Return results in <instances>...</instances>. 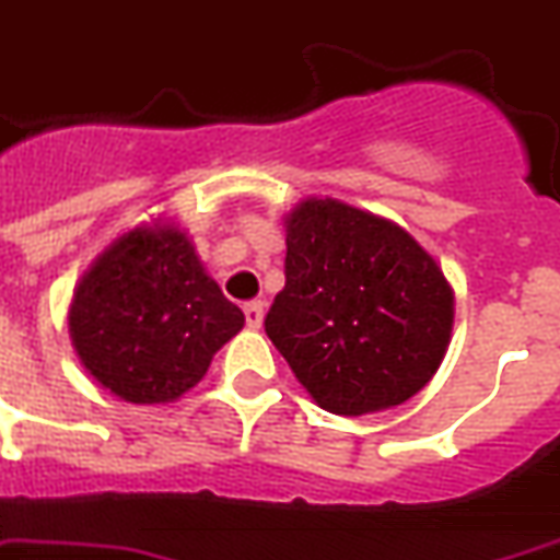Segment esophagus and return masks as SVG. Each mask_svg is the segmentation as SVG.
I'll return each instance as SVG.
<instances>
[{"mask_svg":"<svg viewBox=\"0 0 560 560\" xmlns=\"http://www.w3.org/2000/svg\"><path fill=\"white\" fill-rule=\"evenodd\" d=\"M244 319H247V327L258 330V327H261V322H265V302L244 304Z\"/></svg>","mask_w":560,"mask_h":560,"instance_id":"esophagus-1","label":"esophagus"}]
</instances>
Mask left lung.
Here are the masks:
<instances>
[{
	"mask_svg": "<svg viewBox=\"0 0 560 560\" xmlns=\"http://www.w3.org/2000/svg\"><path fill=\"white\" fill-rule=\"evenodd\" d=\"M284 290L265 330L319 408L342 417L402 406L452 339L443 270L388 218L334 198L288 215Z\"/></svg>",
	"mask_w": 560,
	"mask_h": 560,
	"instance_id": "obj_1",
	"label": "left lung"
}]
</instances>
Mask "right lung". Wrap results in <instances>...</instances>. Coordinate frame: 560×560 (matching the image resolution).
Here are the masks:
<instances>
[{"mask_svg":"<svg viewBox=\"0 0 560 560\" xmlns=\"http://www.w3.org/2000/svg\"><path fill=\"white\" fill-rule=\"evenodd\" d=\"M241 327L244 313L170 224L117 238L77 284L68 311L85 371L135 406L172 402L195 388Z\"/></svg>","mask_w":560,"mask_h":560,"instance_id":"1","label":"right lung"}]
</instances>
